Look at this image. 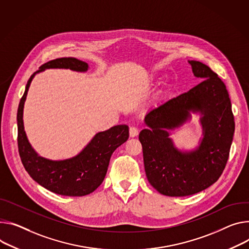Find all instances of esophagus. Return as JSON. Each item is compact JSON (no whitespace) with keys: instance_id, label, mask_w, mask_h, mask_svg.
Here are the masks:
<instances>
[{"instance_id":"obj_1","label":"esophagus","mask_w":249,"mask_h":249,"mask_svg":"<svg viewBox=\"0 0 249 249\" xmlns=\"http://www.w3.org/2000/svg\"><path fill=\"white\" fill-rule=\"evenodd\" d=\"M138 133H139V130H138V128H136V127H130V129H129V135H130V137H136L137 135H138Z\"/></svg>"}]
</instances>
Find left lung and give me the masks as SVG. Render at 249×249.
Wrapping results in <instances>:
<instances>
[{"instance_id": "8db88e82", "label": "left lung", "mask_w": 249, "mask_h": 249, "mask_svg": "<svg viewBox=\"0 0 249 249\" xmlns=\"http://www.w3.org/2000/svg\"><path fill=\"white\" fill-rule=\"evenodd\" d=\"M196 86L152 109L145 116L147 126L139 134L145 172L149 183L162 195L186 196L208 189L221 176L228 163L234 133V117L228 89L210 67L189 60ZM202 114L204 138L194 151L182 152L168 137L170 129Z\"/></svg>"}]
</instances>
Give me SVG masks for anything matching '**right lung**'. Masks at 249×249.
I'll use <instances>...</instances> for the list:
<instances>
[{"label": "right lung", "instance_id": "obj_1", "mask_svg": "<svg viewBox=\"0 0 249 249\" xmlns=\"http://www.w3.org/2000/svg\"><path fill=\"white\" fill-rule=\"evenodd\" d=\"M47 69H70L84 72L88 64L74 57H61L42 64L30 77L20 98L18 121V147L22 165L37 184L61 196H82L94 192L106 176L112 153L129 138V127L117 125L97 133L75 157L62 161H52L38 156L32 148L24 129L22 111L28 90L34 76Z\"/></svg>", "mask_w": 249, "mask_h": 249}]
</instances>
